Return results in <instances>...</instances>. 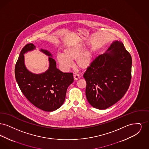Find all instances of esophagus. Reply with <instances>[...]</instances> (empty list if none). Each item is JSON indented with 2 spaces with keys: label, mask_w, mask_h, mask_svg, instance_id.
Listing matches in <instances>:
<instances>
[{
  "label": "esophagus",
  "mask_w": 149,
  "mask_h": 149,
  "mask_svg": "<svg viewBox=\"0 0 149 149\" xmlns=\"http://www.w3.org/2000/svg\"><path fill=\"white\" fill-rule=\"evenodd\" d=\"M74 79H75V80H78V79L80 78V75H79V74H74Z\"/></svg>",
  "instance_id": "esophagus-1"
}]
</instances>
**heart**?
<instances>
[{
  "instance_id": "1",
  "label": "heart",
  "mask_w": 149,
  "mask_h": 149,
  "mask_svg": "<svg viewBox=\"0 0 149 149\" xmlns=\"http://www.w3.org/2000/svg\"><path fill=\"white\" fill-rule=\"evenodd\" d=\"M84 50L82 45L68 47L63 54H58L56 59L60 68L64 71H69L73 66L72 61L76 60L77 65L81 69H86L92 63L93 52L92 50Z\"/></svg>"
}]
</instances>
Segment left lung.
Returning a JSON list of instances; mask_svg holds the SVG:
<instances>
[{"instance_id":"left-lung-1","label":"left lung","mask_w":149,"mask_h":149,"mask_svg":"<svg viewBox=\"0 0 149 149\" xmlns=\"http://www.w3.org/2000/svg\"><path fill=\"white\" fill-rule=\"evenodd\" d=\"M131 68V56L123 43L113 42L106 52L93 61L84 74L89 104L105 109L119 101L129 88Z\"/></svg>"}]
</instances>
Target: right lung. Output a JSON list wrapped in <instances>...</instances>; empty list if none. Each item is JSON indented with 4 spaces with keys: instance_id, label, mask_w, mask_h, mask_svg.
Returning a JSON list of instances; mask_svg holds the SVG:
<instances>
[{
    "instance_id": "right-lung-1",
    "label": "right lung",
    "mask_w": 149,
    "mask_h": 149,
    "mask_svg": "<svg viewBox=\"0 0 149 149\" xmlns=\"http://www.w3.org/2000/svg\"><path fill=\"white\" fill-rule=\"evenodd\" d=\"M34 49L33 43L22 49L15 66V79L22 92L32 104L44 111H54L64 103L67 89L74 81L73 73L57 69L51 53L43 49L40 51L50 56L48 70L40 74L30 72L25 66L24 54Z\"/></svg>"
}]
</instances>
